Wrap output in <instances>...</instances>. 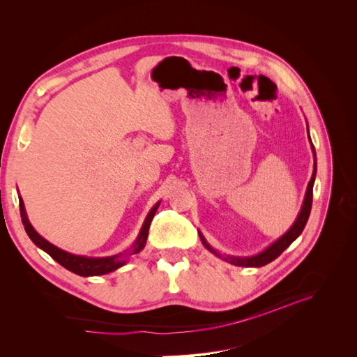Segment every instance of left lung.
<instances>
[{"label": "left lung", "mask_w": 357, "mask_h": 357, "mask_svg": "<svg viewBox=\"0 0 357 357\" xmlns=\"http://www.w3.org/2000/svg\"><path fill=\"white\" fill-rule=\"evenodd\" d=\"M307 132H308V125H307ZM308 138H310V132H308ZM310 143H311V138H310ZM311 150H312V156H314V169H312V176L311 180L308 181V186H307V192H305V198L304 202H302V207L301 211L298 214L296 220L294 222V225L290 226L289 231L280 236L278 240H275L271 245H268L265 250H262L261 253L253 255V256H245V257H238V256H229V255H220L215 248H213L207 240H205V236L201 234V231H198L199 234V238L201 243L204 244V247L207 248L208 252H211L213 255H215L218 257L223 259V261L229 262L235 266H253V268H259V266H264L269 262H273L274 259H277L280 255H282L286 248L294 243L298 236L304 231L307 220L310 218V211H311V204H312V186H314V180H316V172H317V160H316V150L314 146L311 143Z\"/></svg>", "instance_id": "8db88e82"}]
</instances>
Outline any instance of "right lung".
Instances as JSON below:
<instances>
[{"mask_svg":"<svg viewBox=\"0 0 357 357\" xmlns=\"http://www.w3.org/2000/svg\"><path fill=\"white\" fill-rule=\"evenodd\" d=\"M159 204H160V201L156 202L153 207H152V210H150L149 214L146 215L142 229H139V234H138V236H137L134 244L131 247L126 248V250H123L122 253H117V255H113V256L89 257V256H80V255L68 253L66 250H62V248L53 245L46 238H43V236L34 229V226L31 225L28 215H26L24 199L19 197L20 218H22L24 228H25L28 236L31 238V241L34 243L38 248H41V250H45L52 259H55V261L59 265H62L63 268H67L68 271L77 274V275H82V277L104 275V274L113 273V271H116L117 268L123 266L129 261V257L142 252L143 248H144V245H146V241H147L150 223H152V220L155 218Z\"/></svg>","mask_w":357,"mask_h":357,"instance_id":"add662e5","label":"right lung"}]
</instances>
